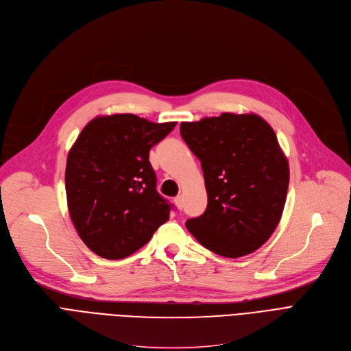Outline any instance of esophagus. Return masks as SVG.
<instances>
[{
    "mask_svg": "<svg viewBox=\"0 0 351 351\" xmlns=\"http://www.w3.org/2000/svg\"><path fill=\"white\" fill-rule=\"evenodd\" d=\"M175 203H176V206H178V208H183V196L182 195H179V196H176L175 197Z\"/></svg>",
    "mask_w": 351,
    "mask_h": 351,
    "instance_id": "34e87169",
    "label": "esophagus"
}]
</instances>
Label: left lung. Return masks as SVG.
Here are the masks:
<instances>
[{"label":"left lung","instance_id":"1","mask_svg":"<svg viewBox=\"0 0 351 351\" xmlns=\"http://www.w3.org/2000/svg\"><path fill=\"white\" fill-rule=\"evenodd\" d=\"M207 191L204 213L186 221L207 250L239 258L268 241L281 220L289 165L271 125L256 114L223 112L182 123Z\"/></svg>","mask_w":351,"mask_h":351}]
</instances>
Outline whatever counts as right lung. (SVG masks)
<instances>
[{"label": "right lung", "instance_id": "right-lung-1", "mask_svg": "<svg viewBox=\"0 0 351 351\" xmlns=\"http://www.w3.org/2000/svg\"><path fill=\"white\" fill-rule=\"evenodd\" d=\"M175 125L134 114L96 117L70 148L64 173L70 219L99 256L125 258L168 221L172 204L156 191L149 149Z\"/></svg>", "mask_w": 351, "mask_h": 351}]
</instances>
